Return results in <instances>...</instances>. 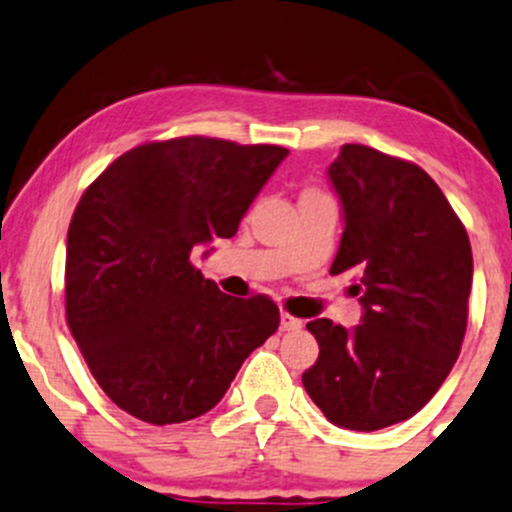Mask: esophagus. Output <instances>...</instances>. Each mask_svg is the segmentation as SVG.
Returning a JSON list of instances; mask_svg holds the SVG:
<instances>
[{"instance_id": "esophagus-1", "label": "esophagus", "mask_w": 512, "mask_h": 512, "mask_svg": "<svg viewBox=\"0 0 512 512\" xmlns=\"http://www.w3.org/2000/svg\"><path fill=\"white\" fill-rule=\"evenodd\" d=\"M279 324H282V331H299L301 326V319H297V316L287 314V311H282V316H279Z\"/></svg>"}]
</instances>
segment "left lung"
Here are the masks:
<instances>
[{
	"label": "left lung",
	"instance_id": "8db88e82",
	"mask_svg": "<svg viewBox=\"0 0 512 512\" xmlns=\"http://www.w3.org/2000/svg\"><path fill=\"white\" fill-rule=\"evenodd\" d=\"M343 235L331 274L355 272L363 316L306 324L319 360L301 375L328 422L375 432L434 397L459 358L473 257L466 228L427 171L363 144L328 166Z\"/></svg>",
	"mask_w": 512,
	"mask_h": 512
}]
</instances>
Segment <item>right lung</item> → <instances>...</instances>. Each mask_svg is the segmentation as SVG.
Returning <instances> with one entry per match:
<instances>
[{
  "instance_id": "obj_1",
  "label": "right lung",
  "mask_w": 512,
  "mask_h": 512,
  "mask_svg": "<svg viewBox=\"0 0 512 512\" xmlns=\"http://www.w3.org/2000/svg\"><path fill=\"white\" fill-rule=\"evenodd\" d=\"M287 154L208 137L152 142L112 161L83 193L66 242V316L120 410L149 424L201 417L277 331L272 299L228 297L191 252L238 233Z\"/></svg>"
}]
</instances>
